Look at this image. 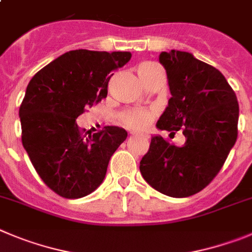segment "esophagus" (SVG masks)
I'll return each mask as SVG.
<instances>
[{
  "label": "esophagus",
  "instance_id": "1",
  "mask_svg": "<svg viewBox=\"0 0 252 252\" xmlns=\"http://www.w3.org/2000/svg\"><path fill=\"white\" fill-rule=\"evenodd\" d=\"M133 136H137V137H146V136L142 135V133L141 135H140V133H133Z\"/></svg>",
  "mask_w": 252,
  "mask_h": 252
}]
</instances>
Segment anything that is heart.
Here are the masks:
<instances>
[{
    "label": "heart",
    "mask_w": 252,
    "mask_h": 252,
    "mask_svg": "<svg viewBox=\"0 0 252 252\" xmlns=\"http://www.w3.org/2000/svg\"><path fill=\"white\" fill-rule=\"evenodd\" d=\"M158 66V64L152 63V62H142L138 66V76H142L146 73L147 71L151 70L152 67ZM154 119V114L151 111H130L124 115L125 124L127 125L128 127L133 128V130H144L150 125V122Z\"/></svg>",
    "instance_id": "b5f03b06"
}]
</instances>
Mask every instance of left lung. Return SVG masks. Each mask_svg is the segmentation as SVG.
Segmentation results:
<instances>
[{
    "label": "left lung",
    "mask_w": 252,
    "mask_h": 252,
    "mask_svg": "<svg viewBox=\"0 0 252 252\" xmlns=\"http://www.w3.org/2000/svg\"><path fill=\"white\" fill-rule=\"evenodd\" d=\"M171 97L158 119V130H182L184 146L151 137L140 162L145 181L163 195L188 197L219 174L237 138L239 103L225 76L190 52H161Z\"/></svg>",
    "instance_id": "1"
}]
</instances>
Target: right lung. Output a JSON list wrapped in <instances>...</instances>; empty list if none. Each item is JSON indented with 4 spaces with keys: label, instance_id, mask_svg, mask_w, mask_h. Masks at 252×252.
I'll return each mask as SVG.
<instances>
[{
    "label": "right lung",
    "instance_id": "obj_1",
    "mask_svg": "<svg viewBox=\"0 0 252 252\" xmlns=\"http://www.w3.org/2000/svg\"><path fill=\"white\" fill-rule=\"evenodd\" d=\"M131 56L127 51H68L27 85L20 107L22 145L42 181L62 197L94 192L105 180L111 156L127 137L116 126L84 135L76 119L107 96L111 76Z\"/></svg>",
    "mask_w": 252,
    "mask_h": 252
}]
</instances>
